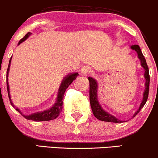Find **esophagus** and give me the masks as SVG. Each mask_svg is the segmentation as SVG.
Returning <instances> with one entry per match:
<instances>
[{
	"label": "esophagus",
	"instance_id": "34e87169",
	"mask_svg": "<svg viewBox=\"0 0 158 158\" xmlns=\"http://www.w3.org/2000/svg\"><path fill=\"white\" fill-rule=\"evenodd\" d=\"M90 72H91V69H89V67H88V66H85V67L81 69V73H83V75H88Z\"/></svg>",
	"mask_w": 158,
	"mask_h": 158
}]
</instances>
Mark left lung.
<instances>
[{"mask_svg":"<svg viewBox=\"0 0 158 158\" xmlns=\"http://www.w3.org/2000/svg\"><path fill=\"white\" fill-rule=\"evenodd\" d=\"M131 48L133 50H135L138 53L139 59L140 60V63H141V66L145 69V75L144 77L146 78V89L145 92L143 93V101L140 104L139 109L135 113L133 117L136 115L138 113L140 112V109L144 106L146 104V101H147L148 97H149V81H150V77H149V67L148 65L146 64V61L145 57H144L143 55L141 49H140V46L138 45H132ZM89 81V100H90V105L91 108H92V112L93 114L96 118L98 120H102V121H106V122H112V123H121V120H118V118L114 117L112 114H109L106 112H105L103 109L101 108V105L99 104L98 101V96H97V89L98 85L96 81L92 77H88Z\"/></svg>","mask_w":158,"mask_h":158,"instance_id":"1","label":"left lung"}]
</instances>
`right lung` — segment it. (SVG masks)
Returning a JSON list of instances; mask_svg holds the SVG:
<instances>
[{"label": "right lung", "mask_w": 158, "mask_h": 158, "mask_svg": "<svg viewBox=\"0 0 158 158\" xmlns=\"http://www.w3.org/2000/svg\"><path fill=\"white\" fill-rule=\"evenodd\" d=\"M31 34V33L28 32L23 38L20 39L19 43H18V45H19L20 44H21L23 41H24L26 39L29 38V36ZM11 58H12V57H11ZM11 58L10 60H9L8 69H7L6 85H7V92H8V95H9V101H10V103L13 106H14V105H13V103H12V101H11V99H10V95H9V84H8V73L9 71V66H10V64H11ZM77 75H79L78 73H73V74H71V75L69 74V75L66 76V77H65L64 81H63L62 83H61L60 89H59L58 95H57L56 103H55V104L54 105L52 108L48 109V110H45L44 112H42L34 113V114H30V115H23V114L21 113V112L19 110V109L15 108V106L14 107L15 108V109L18 112H20V114H21L22 115H23L24 118L27 120H34V121H44V120L46 121V120H51L55 119V118L60 114L61 110H62L63 109V100H64L65 91L66 90V89L68 88L69 86L73 82V81L76 78V77H77Z\"/></svg>", "instance_id": "obj_1"}]
</instances>
